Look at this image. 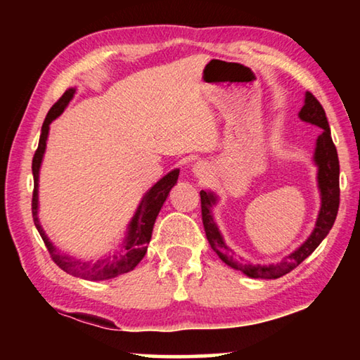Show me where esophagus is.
<instances>
[{
	"label": "esophagus",
	"mask_w": 360,
	"mask_h": 360,
	"mask_svg": "<svg viewBox=\"0 0 360 360\" xmlns=\"http://www.w3.org/2000/svg\"><path fill=\"white\" fill-rule=\"evenodd\" d=\"M192 173L197 176V178H203V176L211 173V167L206 162L198 160V162H195L193 165H192Z\"/></svg>",
	"instance_id": "1"
}]
</instances>
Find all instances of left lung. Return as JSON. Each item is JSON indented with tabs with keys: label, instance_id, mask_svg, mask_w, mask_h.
<instances>
[{
	"label": "left lung",
	"instance_id": "obj_1",
	"mask_svg": "<svg viewBox=\"0 0 360 360\" xmlns=\"http://www.w3.org/2000/svg\"><path fill=\"white\" fill-rule=\"evenodd\" d=\"M298 117H300V120L307 122V124L322 129L321 135L316 139V148L313 154V162L318 167V178L316 179H318V188L321 195V210L318 219H316L311 235L294 252L285 255L281 262L268 265H254L243 260L241 257H236L235 252L225 243L221 230H219L214 221V214H212V208L219 203L217 193L211 191L200 192V197H202L203 225L206 238H208L211 248L214 249V252L225 265L231 266L233 270L241 271L243 275L249 278L276 279L288 275V273H290L295 266L300 265L304 259L314 252V249L326 238L332 229L335 219H337L340 205V163L337 149H335V144L330 136V129H328L326 111L321 106V103L311 94L307 92L304 94V105L300 109V112H298Z\"/></svg>",
	"mask_w": 360,
	"mask_h": 360
}]
</instances>
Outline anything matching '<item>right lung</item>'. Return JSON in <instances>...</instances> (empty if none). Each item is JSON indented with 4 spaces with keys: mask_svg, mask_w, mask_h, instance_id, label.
I'll list each match as a JSON object with an SVG mask.
<instances>
[{
    "mask_svg": "<svg viewBox=\"0 0 360 360\" xmlns=\"http://www.w3.org/2000/svg\"><path fill=\"white\" fill-rule=\"evenodd\" d=\"M76 94V87H71L66 90L62 98H60L56 105L51 108L47 112V117L42 124L41 136L38 150L34 152L33 157V179H34V191H33V202H32V211H33V221L36 229H38L42 241L46 243V248L49 254H51L52 260L62 268L63 271L70 273V275L87 279V281H105V279H112L115 276L124 275V273L131 271L139 262L143 260L148 251V245L152 236V230H154L155 219L160 212L163 203L168 198L169 191L178 182L179 169L176 168L173 172L163 176L160 181H157L148 192L143 195L141 202H139L138 208L133 214L131 221L127 227L124 241L120 243L115 251L105 254L103 257L92 260V259H77L75 255H70L62 252L60 249L49 240L44 229L39 222V172L42 165V158H44L49 130H51V124L56 120L60 114H62L66 106L70 105L72 96Z\"/></svg>",
    "mask_w": 360,
    "mask_h": 360,
    "instance_id": "add662e5",
    "label": "right lung"
}]
</instances>
